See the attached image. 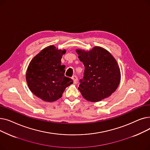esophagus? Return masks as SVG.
I'll return each mask as SVG.
<instances>
[{"label": "esophagus", "mask_w": 150, "mask_h": 150, "mask_svg": "<svg viewBox=\"0 0 150 150\" xmlns=\"http://www.w3.org/2000/svg\"><path fill=\"white\" fill-rule=\"evenodd\" d=\"M72 79L74 80V84H76L77 83V81H78V78L76 75H74L72 77Z\"/></svg>", "instance_id": "34e87169"}]
</instances>
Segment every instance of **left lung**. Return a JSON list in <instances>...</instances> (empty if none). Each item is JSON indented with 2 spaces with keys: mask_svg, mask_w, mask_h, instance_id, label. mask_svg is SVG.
I'll use <instances>...</instances> for the list:
<instances>
[{
  "mask_svg": "<svg viewBox=\"0 0 150 150\" xmlns=\"http://www.w3.org/2000/svg\"><path fill=\"white\" fill-rule=\"evenodd\" d=\"M85 67L78 88L89 101H99L115 91L120 81V71L115 58L106 49L95 47L89 52L76 50Z\"/></svg>",
  "mask_w": 150,
  "mask_h": 150,
  "instance_id": "obj_1",
  "label": "left lung"
}]
</instances>
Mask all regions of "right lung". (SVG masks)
<instances>
[{
  "label": "right lung",
  "mask_w": 150,
  "mask_h": 150,
  "mask_svg": "<svg viewBox=\"0 0 150 150\" xmlns=\"http://www.w3.org/2000/svg\"><path fill=\"white\" fill-rule=\"evenodd\" d=\"M65 50L50 45L42 50L30 62L26 80L30 90L45 101L58 100L73 80L64 75L65 66L61 64Z\"/></svg>",
  "instance_id": "1"
}]
</instances>
